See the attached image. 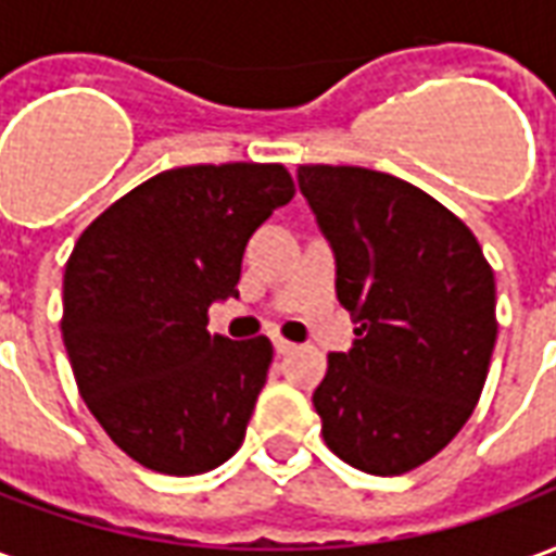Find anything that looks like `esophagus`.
<instances>
[{
    "mask_svg": "<svg viewBox=\"0 0 556 556\" xmlns=\"http://www.w3.org/2000/svg\"><path fill=\"white\" fill-rule=\"evenodd\" d=\"M274 349H277V354H289V351L294 349V342H289V339L277 337V339H274Z\"/></svg>",
    "mask_w": 556,
    "mask_h": 556,
    "instance_id": "obj_1",
    "label": "esophagus"
}]
</instances>
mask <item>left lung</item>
I'll list each match as a JSON object with an SVG mask.
<instances>
[{
  "label": "left lung",
  "mask_w": 556,
  "mask_h": 556,
  "mask_svg": "<svg viewBox=\"0 0 556 556\" xmlns=\"http://www.w3.org/2000/svg\"><path fill=\"white\" fill-rule=\"evenodd\" d=\"M298 181L337 253L354 349L313 393L333 453L375 477L426 465L462 431L497 339L494 270L477 235L414 184L303 163Z\"/></svg>",
  "instance_id": "1"
}]
</instances>
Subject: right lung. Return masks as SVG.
Listing matches in <instances>:
<instances>
[{
  "mask_svg": "<svg viewBox=\"0 0 556 556\" xmlns=\"http://www.w3.org/2000/svg\"><path fill=\"white\" fill-rule=\"evenodd\" d=\"M294 181L282 163H195L94 217L65 265L62 337L110 441L148 470L193 477L238 453L274 345L207 333L238 298L243 247Z\"/></svg>",
  "mask_w": 556,
  "mask_h": 556,
  "instance_id": "add662e5",
  "label": "right lung"
}]
</instances>
